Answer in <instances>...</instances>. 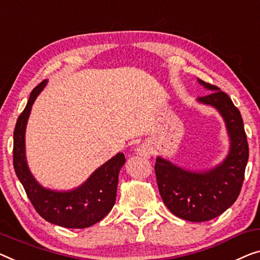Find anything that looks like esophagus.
Wrapping results in <instances>:
<instances>
[{
    "label": "esophagus",
    "instance_id": "esophagus-1",
    "mask_svg": "<svg viewBox=\"0 0 260 260\" xmlns=\"http://www.w3.org/2000/svg\"><path fill=\"white\" fill-rule=\"evenodd\" d=\"M137 154L141 157H149L150 156V149L147 145H140L137 147Z\"/></svg>",
    "mask_w": 260,
    "mask_h": 260
}]
</instances>
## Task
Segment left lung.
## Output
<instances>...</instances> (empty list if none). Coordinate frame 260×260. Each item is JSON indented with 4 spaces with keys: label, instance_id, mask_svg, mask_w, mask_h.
<instances>
[{
    "label": "left lung",
    "instance_id": "8db88e82",
    "mask_svg": "<svg viewBox=\"0 0 260 260\" xmlns=\"http://www.w3.org/2000/svg\"><path fill=\"white\" fill-rule=\"evenodd\" d=\"M199 80L210 93L197 102L216 108L225 122L230 148L216 167L195 172L157 156L155 164L162 201L174 215L189 222H205L219 216L236 202L241 192L249 158V145L241 112L230 96L215 85Z\"/></svg>",
    "mask_w": 260,
    "mask_h": 260
}]
</instances>
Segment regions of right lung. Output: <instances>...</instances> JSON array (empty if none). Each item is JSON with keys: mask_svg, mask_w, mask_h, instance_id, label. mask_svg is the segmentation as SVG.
I'll use <instances>...</instances> for the list:
<instances>
[{"mask_svg": "<svg viewBox=\"0 0 260 260\" xmlns=\"http://www.w3.org/2000/svg\"><path fill=\"white\" fill-rule=\"evenodd\" d=\"M43 80L31 92L28 104L19 115L14 131V168L34 208L45 220L70 229H84L102 220L115 203L120 169L125 165L123 153H118L93 172L90 177L71 190H52L38 183L31 174L25 156V128L35 100L45 87Z\"/></svg>", "mask_w": 260, "mask_h": 260, "instance_id": "1", "label": "right lung"}]
</instances>
